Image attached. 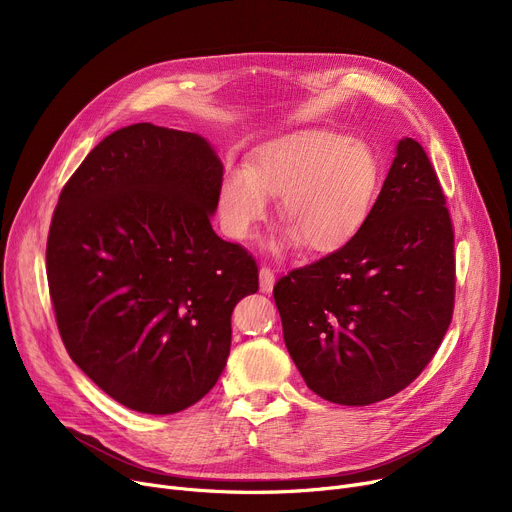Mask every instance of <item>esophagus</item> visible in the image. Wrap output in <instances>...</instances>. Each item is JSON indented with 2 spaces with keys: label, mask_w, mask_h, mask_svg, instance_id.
<instances>
[{
  "label": "esophagus",
  "mask_w": 512,
  "mask_h": 512,
  "mask_svg": "<svg viewBox=\"0 0 512 512\" xmlns=\"http://www.w3.org/2000/svg\"><path fill=\"white\" fill-rule=\"evenodd\" d=\"M274 272L270 270V267H261L259 270V288L261 292H272L274 288Z\"/></svg>",
  "instance_id": "esophagus-1"
}]
</instances>
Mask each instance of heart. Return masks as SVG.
<instances>
[{"mask_svg": "<svg viewBox=\"0 0 512 512\" xmlns=\"http://www.w3.org/2000/svg\"><path fill=\"white\" fill-rule=\"evenodd\" d=\"M378 182V161L365 143L324 128L299 130L261 145L249 168H226L220 222L232 240H249L270 215V197H280L288 230L272 251L305 242L315 253H332L363 228Z\"/></svg>", "mask_w": 512, "mask_h": 512, "instance_id": "obj_1", "label": "heart"}]
</instances>
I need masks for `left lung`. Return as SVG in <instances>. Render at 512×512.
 Returning a JSON list of instances; mask_svg holds the SVG:
<instances>
[{"instance_id":"left-lung-1","label":"left lung","mask_w":512,"mask_h":512,"mask_svg":"<svg viewBox=\"0 0 512 512\" xmlns=\"http://www.w3.org/2000/svg\"><path fill=\"white\" fill-rule=\"evenodd\" d=\"M438 176L405 137L363 228L332 255L280 278L274 299L309 390L365 407L432 361L454 307V234Z\"/></svg>"}]
</instances>
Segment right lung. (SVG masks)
<instances>
[{
    "label": "right lung",
    "mask_w": 512,
    "mask_h": 512,
    "mask_svg": "<svg viewBox=\"0 0 512 512\" xmlns=\"http://www.w3.org/2000/svg\"><path fill=\"white\" fill-rule=\"evenodd\" d=\"M224 166L207 139L149 122L105 137L60 195L47 280L70 359L120 405L172 415L222 375L257 265L211 228Z\"/></svg>",
    "instance_id": "1"
}]
</instances>
